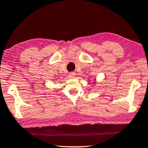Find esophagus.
Listing matches in <instances>:
<instances>
[{
  "instance_id": "34e87169",
  "label": "esophagus",
  "mask_w": 148,
  "mask_h": 148,
  "mask_svg": "<svg viewBox=\"0 0 148 148\" xmlns=\"http://www.w3.org/2000/svg\"><path fill=\"white\" fill-rule=\"evenodd\" d=\"M75 76V73L74 72H70L69 74H68V76L70 77V78H74Z\"/></svg>"
}]
</instances>
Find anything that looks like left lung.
Returning <instances> with one entry per match:
<instances>
[{"label":"left lung","mask_w":148,"mask_h":148,"mask_svg":"<svg viewBox=\"0 0 148 148\" xmlns=\"http://www.w3.org/2000/svg\"><path fill=\"white\" fill-rule=\"evenodd\" d=\"M95 82H96V81H95Z\"/></svg>","instance_id":"1"}]
</instances>
